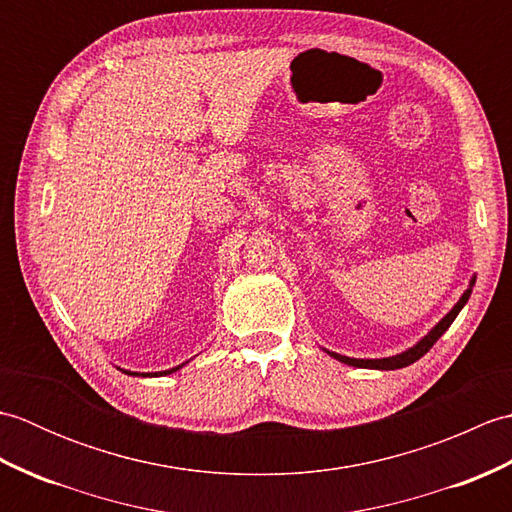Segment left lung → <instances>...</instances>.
Wrapping results in <instances>:
<instances>
[{
  "instance_id": "8db88e82",
  "label": "left lung",
  "mask_w": 512,
  "mask_h": 512,
  "mask_svg": "<svg viewBox=\"0 0 512 512\" xmlns=\"http://www.w3.org/2000/svg\"><path fill=\"white\" fill-rule=\"evenodd\" d=\"M473 284H475V277L471 279V286H469V290L464 292V295L460 297V301L455 303V306L451 308V312L447 314V317H444L436 328H433L427 336H424V339H420L416 345L413 347H409L407 352H402V354H396V356H387V358H350V356H341V354H336V352H328L330 356H334L336 361H341V363H345V365H352V367H365V369H400V367H407V365H411V363H416L420 356H424L427 354L431 347H433V343H436L440 336L449 330V325L455 321V317H458L460 314V310L464 308V303L469 301V297H471V290H473Z\"/></svg>"
}]
</instances>
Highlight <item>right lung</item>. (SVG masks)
<instances>
[{"instance_id":"right-lung-1","label":"right lung","mask_w":512,"mask_h":512,"mask_svg":"<svg viewBox=\"0 0 512 512\" xmlns=\"http://www.w3.org/2000/svg\"><path fill=\"white\" fill-rule=\"evenodd\" d=\"M184 365V363H182ZM182 365H178V367H171V369H165V372H143V374H140V372H129V369H123V372L127 374V376H167V374H171V372H176V369H180Z\"/></svg>"}]
</instances>
